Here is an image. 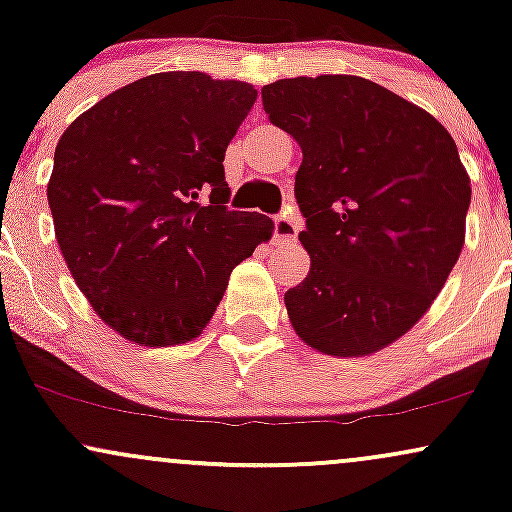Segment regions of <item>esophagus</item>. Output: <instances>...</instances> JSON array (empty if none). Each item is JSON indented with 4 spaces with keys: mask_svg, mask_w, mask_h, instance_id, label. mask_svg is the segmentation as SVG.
<instances>
[{
    "mask_svg": "<svg viewBox=\"0 0 512 512\" xmlns=\"http://www.w3.org/2000/svg\"><path fill=\"white\" fill-rule=\"evenodd\" d=\"M301 231V221L296 219L293 214H284V216H276L274 219V236L279 243H293Z\"/></svg>",
    "mask_w": 512,
    "mask_h": 512,
    "instance_id": "1",
    "label": "esophagus"
}]
</instances>
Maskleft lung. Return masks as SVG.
<instances>
[{
  "instance_id": "1",
  "label": "left lung",
  "mask_w": 512,
  "mask_h": 512,
  "mask_svg": "<svg viewBox=\"0 0 512 512\" xmlns=\"http://www.w3.org/2000/svg\"><path fill=\"white\" fill-rule=\"evenodd\" d=\"M269 120L296 139L308 276L286 291L301 342L368 356L404 337L460 260L472 182L431 113L354 74L262 88Z\"/></svg>"
}]
</instances>
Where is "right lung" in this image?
Listing matches in <instances>:
<instances>
[{"label":"right lung","instance_id":"obj_1","mask_svg":"<svg viewBox=\"0 0 512 512\" xmlns=\"http://www.w3.org/2000/svg\"><path fill=\"white\" fill-rule=\"evenodd\" d=\"M255 101L245 81L151 74L81 113L57 142V245L96 315L127 342L197 339L233 269L272 240L269 216L223 207V156Z\"/></svg>","mask_w":512,"mask_h":512}]
</instances>
